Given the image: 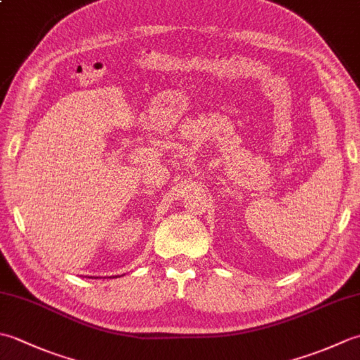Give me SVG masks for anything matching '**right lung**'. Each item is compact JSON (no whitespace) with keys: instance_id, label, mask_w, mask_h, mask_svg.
<instances>
[{"instance_id":"1","label":"right lung","mask_w":360,"mask_h":360,"mask_svg":"<svg viewBox=\"0 0 360 360\" xmlns=\"http://www.w3.org/2000/svg\"><path fill=\"white\" fill-rule=\"evenodd\" d=\"M89 278H93V277H89ZM94 278H96V277H94Z\"/></svg>"}]
</instances>
